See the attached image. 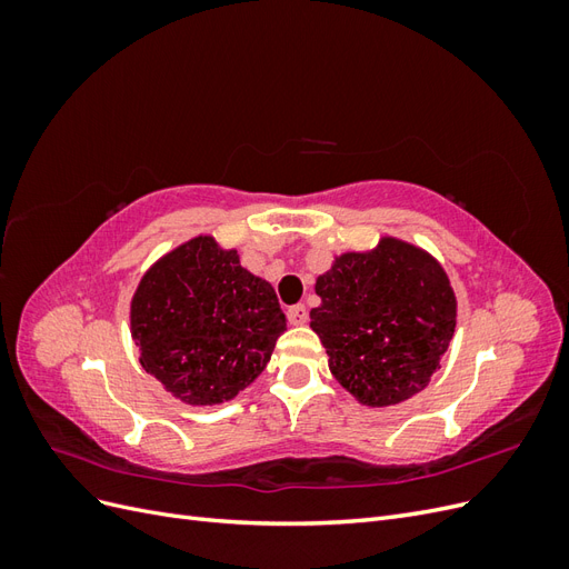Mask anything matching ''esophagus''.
Instances as JSON below:
<instances>
[{"mask_svg":"<svg viewBox=\"0 0 569 569\" xmlns=\"http://www.w3.org/2000/svg\"><path fill=\"white\" fill-rule=\"evenodd\" d=\"M287 318H289V322H291V325H306V322H308V311H306V306H303V303L291 306L289 311H287Z\"/></svg>","mask_w":569,"mask_h":569,"instance_id":"34e87169","label":"esophagus"}]
</instances>
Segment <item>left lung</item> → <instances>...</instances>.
Here are the masks:
<instances>
[{"mask_svg": "<svg viewBox=\"0 0 569 569\" xmlns=\"http://www.w3.org/2000/svg\"><path fill=\"white\" fill-rule=\"evenodd\" d=\"M311 327L335 380L358 403L389 408L420 393L456 332L458 301L427 249L382 234L366 251L335 256L318 274Z\"/></svg>", "mask_w": 569, "mask_h": 569, "instance_id": "8db88e82", "label": "left lung"}]
</instances>
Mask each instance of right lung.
Instances as JSON below:
<instances>
[{
	"label": "right lung",
	"mask_w": 569,
	"mask_h": 569,
	"mask_svg": "<svg viewBox=\"0 0 569 569\" xmlns=\"http://www.w3.org/2000/svg\"><path fill=\"white\" fill-rule=\"evenodd\" d=\"M284 330L272 284L213 234L166 251L130 299L140 366L184 406L232 401L266 370Z\"/></svg>",
	"instance_id": "right-lung-1"
}]
</instances>
